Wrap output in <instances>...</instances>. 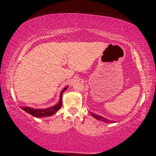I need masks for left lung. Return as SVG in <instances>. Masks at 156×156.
I'll return each mask as SVG.
<instances>
[{
	"mask_svg": "<svg viewBox=\"0 0 156 156\" xmlns=\"http://www.w3.org/2000/svg\"><path fill=\"white\" fill-rule=\"evenodd\" d=\"M91 116L94 117V118H95L96 119H98V120H100V121H104V122H106V123H112V122L114 123V121H111V120H108V119H106V118H104V117H102V116H99V115L94 114V113H91Z\"/></svg>",
	"mask_w": 156,
	"mask_h": 156,
	"instance_id": "8db88e82",
	"label": "left lung"
}]
</instances>
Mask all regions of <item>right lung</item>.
Segmentation results:
<instances>
[{"mask_svg":"<svg viewBox=\"0 0 156 156\" xmlns=\"http://www.w3.org/2000/svg\"><path fill=\"white\" fill-rule=\"evenodd\" d=\"M68 87H66L65 88H64L62 90L60 93V98H59V101L57 103L56 105L51 106L50 108H43V109H36V108H33L27 107V106H25V107H22V109L24 110L25 112L28 113L32 116L35 117H38V118H42V117L45 116H52V115L55 114L57 111H58L59 108H61L62 106V94L64 91H65L66 89H67Z\"/></svg>","mask_w":156,"mask_h":156,"instance_id":"obj_1","label":"right lung"}]
</instances>
